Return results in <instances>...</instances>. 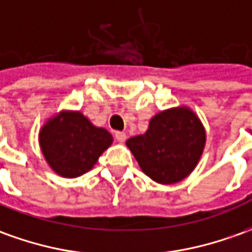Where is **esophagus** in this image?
<instances>
[{
  "mask_svg": "<svg viewBox=\"0 0 252 252\" xmlns=\"http://www.w3.org/2000/svg\"><path fill=\"white\" fill-rule=\"evenodd\" d=\"M115 138H116V141H119V143H125V141H126V138H127V136H126V133H125V131H116Z\"/></svg>",
  "mask_w": 252,
  "mask_h": 252,
  "instance_id": "esophagus-1",
  "label": "esophagus"
}]
</instances>
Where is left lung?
<instances>
[{
    "label": "left lung",
    "instance_id": "obj_1",
    "mask_svg": "<svg viewBox=\"0 0 252 252\" xmlns=\"http://www.w3.org/2000/svg\"><path fill=\"white\" fill-rule=\"evenodd\" d=\"M204 144L206 130L187 107L156 114L144 134L126 141L141 170L159 184H176L188 177L200 160Z\"/></svg>",
    "mask_w": 252,
    "mask_h": 252
}]
</instances>
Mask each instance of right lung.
<instances>
[{
    "label": "right lung",
    "instance_id": "right-lung-1",
    "mask_svg": "<svg viewBox=\"0 0 252 252\" xmlns=\"http://www.w3.org/2000/svg\"><path fill=\"white\" fill-rule=\"evenodd\" d=\"M112 144V136L96 127L79 111H63L39 131V145L50 169L59 176L75 178L88 173Z\"/></svg>",
    "mask_w": 252,
    "mask_h": 252
}]
</instances>
